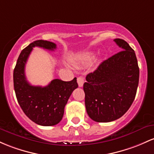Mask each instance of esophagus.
Masks as SVG:
<instances>
[{
    "instance_id": "34e87169",
    "label": "esophagus",
    "mask_w": 154,
    "mask_h": 154,
    "mask_svg": "<svg viewBox=\"0 0 154 154\" xmlns=\"http://www.w3.org/2000/svg\"><path fill=\"white\" fill-rule=\"evenodd\" d=\"M77 83H78L79 87H82L84 84V78L82 77H77Z\"/></svg>"
}]
</instances>
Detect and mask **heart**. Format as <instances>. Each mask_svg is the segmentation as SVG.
<instances>
[{"label": "heart", "mask_w": 154, "mask_h": 154, "mask_svg": "<svg viewBox=\"0 0 154 154\" xmlns=\"http://www.w3.org/2000/svg\"><path fill=\"white\" fill-rule=\"evenodd\" d=\"M93 58H94V56H93L92 55H86V56L82 58V61H77V60H74V63L75 64L76 66H79L80 65V63H86V62L90 61L91 60H92Z\"/></svg>", "instance_id": "1"}]
</instances>
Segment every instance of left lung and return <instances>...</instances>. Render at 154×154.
<instances>
[{"label": "left lung", "instance_id": "8db88e82", "mask_svg": "<svg viewBox=\"0 0 154 154\" xmlns=\"http://www.w3.org/2000/svg\"><path fill=\"white\" fill-rule=\"evenodd\" d=\"M114 42L123 50L88 74L83 85L86 111L96 122H110L124 116L134 102L139 83L134 50L121 38Z\"/></svg>", "mask_w": 154, "mask_h": 154}]
</instances>
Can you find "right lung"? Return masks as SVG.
Masks as SVG:
<instances>
[{
    "mask_svg": "<svg viewBox=\"0 0 154 154\" xmlns=\"http://www.w3.org/2000/svg\"><path fill=\"white\" fill-rule=\"evenodd\" d=\"M35 47L49 50L56 49L53 42L37 40L22 50L14 69V91L20 107L32 121L41 126H54L62 120L64 107L78 84L74 77L68 82L55 79L45 87L30 85L25 77V67Z\"/></svg>",
    "mask_w": 154,
    "mask_h": 154,
    "instance_id": "obj_1",
    "label": "right lung"
}]
</instances>
